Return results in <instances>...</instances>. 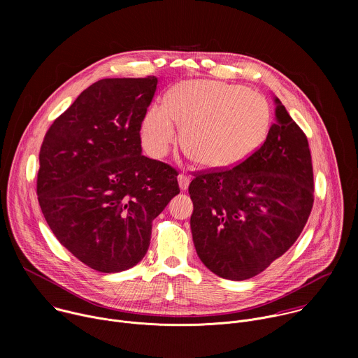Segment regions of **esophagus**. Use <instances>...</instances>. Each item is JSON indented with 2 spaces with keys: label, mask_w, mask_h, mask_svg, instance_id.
Returning <instances> with one entry per match:
<instances>
[{
  "label": "esophagus",
  "mask_w": 358,
  "mask_h": 358,
  "mask_svg": "<svg viewBox=\"0 0 358 358\" xmlns=\"http://www.w3.org/2000/svg\"><path fill=\"white\" fill-rule=\"evenodd\" d=\"M189 181H191V178L187 174H180L178 176V184H180L181 189H187L188 185H189Z\"/></svg>",
  "instance_id": "1"
}]
</instances>
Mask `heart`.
<instances>
[{"label": "heart", "instance_id": "obj_1", "mask_svg": "<svg viewBox=\"0 0 358 358\" xmlns=\"http://www.w3.org/2000/svg\"><path fill=\"white\" fill-rule=\"evenodd\" d=\"M182 126V147L195 163L224 169L239 164L265 141L272 108L259 92L220 80H187L176 85L164 105L143 116L140 137L152 157L166 156Z\"/></svg>", "mask_w": 358, "mask_h": 358}]
</instances>
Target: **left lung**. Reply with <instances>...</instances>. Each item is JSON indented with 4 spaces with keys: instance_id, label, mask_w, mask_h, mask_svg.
Returning <instances> with one entry per match:
<instances>
[{
    "instance_id": "left-lung-1",
    "label": "left lung",
    "mask_w": 358,
    "mask_h": 358,
    "mask_svg": "<svg viewBox=\"0 0 358 358\" xmlns=\"http://www.w3.org/2000/svg\"><path fill=\"white\" fill-rule=\"evenodd\" d=\"M264 144L232 167L196 171L188 187L191 232L201 262L220 278L264 272L294 243L313 208L309 141L273 96Z\"/></svg>"
}]
</instances>
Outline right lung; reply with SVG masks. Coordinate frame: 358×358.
Returning <instances> with one entry per match:
<instances>
[{"instance_id": "1", "label": "right lung", "mask_w": 358, "mask_h": 358, "mask_svg": "<svg viewBox=\"0 0 358 358\" xmlns=\"http://www.w3.org/2000/svg\"><path fill=\"white\" fill-rule=\"evenodd\" d=\"M157 78L101 79L48 129L36 194L57 239L89 268L137 265L151 227L180 192L178 171L141 155L140 126Z\"/></svg>"}]
</instances>
